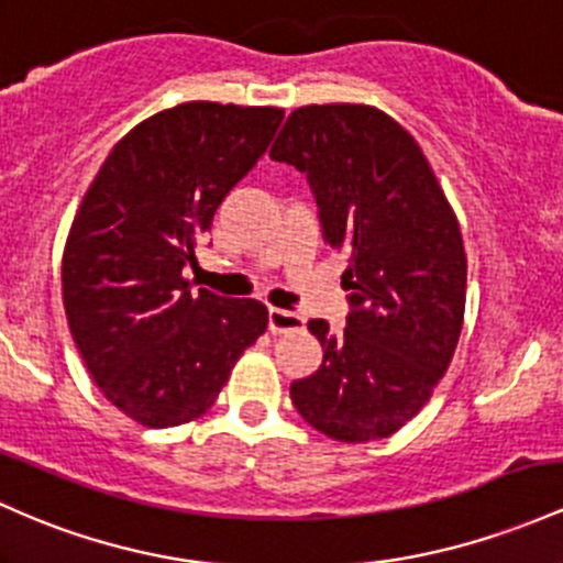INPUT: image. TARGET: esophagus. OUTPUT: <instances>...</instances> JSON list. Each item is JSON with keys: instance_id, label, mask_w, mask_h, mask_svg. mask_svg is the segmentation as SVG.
Wrapping results in <instances>:
<instances>
[{"instance_id": "obj_1", "label": "esophagus", "mask_w": 563, "mask_h": 563, "mask_svg": "<svg viewBox=\"0 0 563 563\" xmlns=\"http://www.w3.org/2000/svg\"><path fill=\"white\" fill-rule=\"evenodd\" d=\"M269 331L272 333H296L305 331V318L299 312L269 307Z\"/></svg>"}]
</instances>
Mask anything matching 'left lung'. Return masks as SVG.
<instances>
[{"instance_id":"obj_1","label":"left lung","mask_w":563,"mask_h":563,"mask_svg":"<svg viewBox=\"0 0 563 563\" xmlns=\"http://www.w3.org/2000/svg\"><path fill=\"white\" fill-rule=\"evenodd\" d=\"M269 157L307 173L352 291L344 331L307 323L323 363L291 385L296 411L333 441L390 438L428 404L460 342L467 258L456 216L417 141L374 107L294 109Z\"/></svg>"}]
</instances>
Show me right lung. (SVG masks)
I'll return each mask as SVG.
<instances>
[{
  "label": "right lung",
  "instance_id": "right-lung-1",
  "mask_svg": "<svg viewBox=\"0 0 563 563\" xmlns=\"http://www.w3.org/2000/svg\"><path fill=\"white\" fill-rule=\"evenodd\" d=\"M283 109L189 101L139 122L85 191L64 249V307L101 393L144 428L202 417L267 331V307L181 269L216 208L267 152Z\"/></svg>",
  "mask_w": 563,
  "mask_h": 563
}]
</instances>
